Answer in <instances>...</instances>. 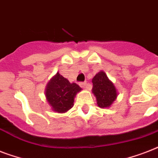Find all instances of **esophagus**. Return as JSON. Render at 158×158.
<instances>
[{"instance_id":"34e87169","label":"esophagus","mask_w":158,"mask_h":158,"mask_svg":"<svg viewBox=\"0 0 158 158\" xmlns=\"http://www.w3.org/2000/svg\"><path fill=\"white\" fill-rule=\"evenodd\" d=\"M79 85L82 88H84V89H88V87H89V85H88L86 82H81V83H79Z\"/></svg>"}]
</instances>
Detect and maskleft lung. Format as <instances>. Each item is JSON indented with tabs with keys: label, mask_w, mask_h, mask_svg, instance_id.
I'll list each match as a JSON object with an SVG mask.
<instances>
[{
	"label": "left lung",
	"mask_w": 158,
	"mask_h": 158,
	"mask_svg": "<svg viewBox=\"0 0 158 158\" xmlns=\"http://www.w3.org/2000/svg\"><path fill=\"white\" fill-rule=\"evenodd\" d=\"M93 93L97 98L99 107L110 106L117 97L114 84L109 80L105 72L101 71L93 79Z\"/></svg>",
	"instance_id": "left-lung-1"
}]
</instances>
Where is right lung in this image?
<instances>
[{"label": "right lung", "mask_w": 158, "mask_h": 158, "mask_svg": "<svg viewBox=\"0 0 158 158\" xmlns=\"http://www.w3.org/2000/svg\"><path fill=\"white\" fill-rule=\"evenodd\" d=\"M81 88L78 84H70L59 73L53 78L46 89V97L52 110L65 112L74 105V98Z\"/></svg>", "instance_id": "right-lung-1"}]
</instances>
